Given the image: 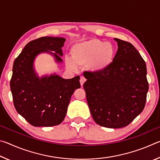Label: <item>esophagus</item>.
Listing matches in <instances>:
<instances>
[{
	"instance_id": "34e87169",
	"label": "esophagus",
	"mask_w": 160,
	"mask_h": 160,
	"mask_svg": "<svg viewBox=\"0 0 160 160\" xmlns=\"http://www.w3.org/2000/svg\"><path fill=\"white\" fill-rule=\"evenodd\" d=\"M85 81H86V79H85V77H83V76L80 77V85H81V86H82V85H84V83L85 82Z\"/></svg>"
}]
</instances>
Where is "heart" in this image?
<instances>
[{
	"label": "heart",
	"mask_w": 160,
	"mask_h": 160,
	"mask_svg": "<svg viewBox=\"0 0 160 160\" xmlns=\"http://www.w3.org/2000/svg\"><path fill=\"white\" fill-rule=\"evenodd\" d=\"M70 53L72 60L66 59V66L68 68L75 70L77 65L88 66L92 71L99 72L112 64L116 50L112 43L91 39L72 46Z\"/></svg>",
	"instance_id": "b5f03b06"
}]
</instances>
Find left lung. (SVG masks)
<instances>
[{"instance_id": "8db88e82", "label": "left lung", "mask_w": 160, "mask_h": 160, "mask_svg": "<svg viewBox=\"0 0 160 160\" xmlns=\"http://www.w3.org/2000/svg\"><path fill=\"white\" fill-rule=\"evenodd\" d=\"M113 61L99 72H84L83 88L94 121L110 128H123L144 109L149 85L145 61L131 43L114 38Z\"/></svg>"}]
</instances>
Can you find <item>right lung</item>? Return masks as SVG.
<instances>
[{"label": "right lung", "instance_id": "add662e5", "mask_svg": "<svg viewBox=\"0 0 160 160\" xmlns=\"http://www.w3.org/2000/svg\"><path fill=\"white\" fill-rule=\"evenodd\" d=\"M66 39L44 37L29 42L15 58L10 90L16 111L34 126L60 124L66 116L74 91L80 88V76L63 79L56 74L37 76L34 61L38 54L48 53L61 63ZM55 51V53L49 52Z\"/></svg>", "mask_w": 160, "mask_h": 160}]
</instances>
